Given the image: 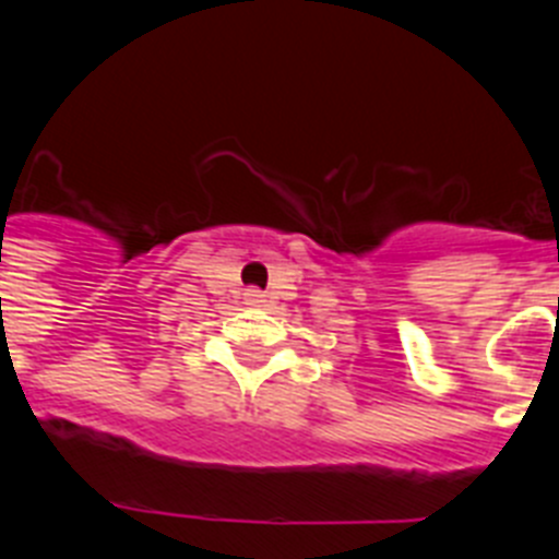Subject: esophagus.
Returning <instances> with one entry per match:
<instances>
[{
    "label": "esophagus",
    "mask_w": 559,
    "mask_h": 559,
    "mask_svg": "<svg viewBox=\"0 0 559 559\" xmlns=\"http://www.w3.org/2000/svg\"><path fill=\"white\" fill-rule=\"evenodd\" d=\"M246 299H249V302H254V305H260V302H263V290L249 288V290H246Z\"/></svg>",
    "instance_id": "esophagus-1"
}]
</instances>
